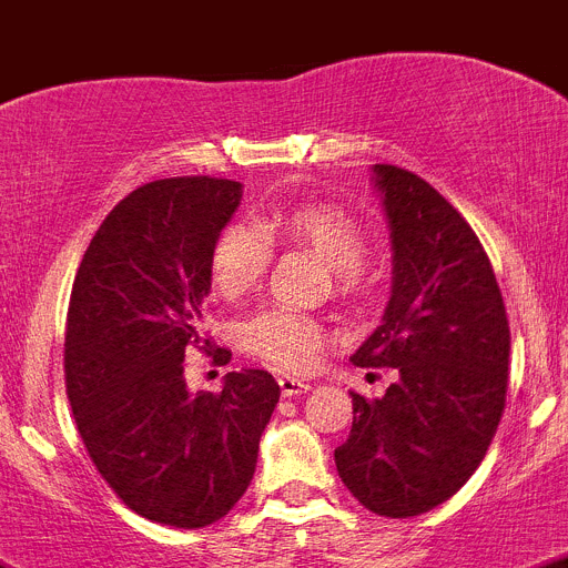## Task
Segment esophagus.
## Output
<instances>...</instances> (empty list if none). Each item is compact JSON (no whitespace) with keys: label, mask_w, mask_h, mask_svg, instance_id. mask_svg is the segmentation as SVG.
Instances as JSON below:
<instances>
[{"label":"esophagus","mask_w":568,"mask_h":568,"mask_svg":"<svg viewBox=\"0 0 568 568\" xmlns=\"http://www.w3.org/2000/svg\"><path fill=\"white\" fill-rule=\"evenodd\" d=\"M308 389H311L308 381L294 378V375H280V392H283L285 397L302 395V392H308Z\"/></svg>","instance_id":"1"}]
</instances>
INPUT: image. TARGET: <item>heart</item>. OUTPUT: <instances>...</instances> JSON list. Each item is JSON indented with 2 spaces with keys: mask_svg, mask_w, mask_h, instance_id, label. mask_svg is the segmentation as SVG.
I'll return each mask as SVG.
<instances>
[{
  "mask_svg": "<svg viewBox=\"0 0 568 568\" xmlns=\"http://www.w3.org/2000/svg\"><path fill=\"white\" fill-rule=\"evenodd\" d=\"M302 246L325 260L333 283L342 294H353L362 285V263L367 257V237L347 212L331 204H296L274 210L257 226H224L210 254V277L226 300L248 294L266 274L272 246ZM327 331L314 316L291 308H268L243 325V347L280 369H308L320 358Z\"/></svg>",
  "mask_w": 568,
  "mask_h": 568,
  "instance_id": "heart-1",
  "label": "heart"
}]
</instances>
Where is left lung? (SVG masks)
<instances>
[{
  "mask_svg": "<svg viewBox=\"0 0 568 568\" xmlns=\"http://www.w3.org/2000/svg\"><path fill=\"white\" fill-rule=\"evenodd\" d=\"M392 241V294L381 325L349 356L395 367L384 397L353 395L336 448L347 490L367 510L412 518L474 476L499 428L510 327L490 260L437 190L395 164H373Z\"/></svg>",
  "mask_w": 568,
  "mask_h": 568,
  "instance_id": "8db88e82",
  "label": "left lung"
}]
</instances>
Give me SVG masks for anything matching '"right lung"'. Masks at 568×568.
Wrapping results in <instances>:
<instances>
[{
    "instance_id": "1",
    "label": "right lung",
    "mask_w": 568,
    "mask_h": 568,
    "mask_svg": "<svg viewBox=\"0 0 568 568\" xmlns=\"http://www.w3.org/2000/svg\"><path fill=\"white\" fill-rule=\"evenodd\" d=\"M230 179H162L125 195L78 268L67 314V397L94 468L142 518L195 529L237 505L280 400L266 369L190 392L210 254L241 206Z\"/></svg>"
}]
</instances>
